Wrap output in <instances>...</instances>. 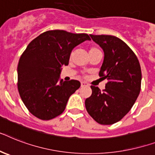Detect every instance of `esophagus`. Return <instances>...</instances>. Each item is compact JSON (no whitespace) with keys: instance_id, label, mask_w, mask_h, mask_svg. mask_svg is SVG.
Instances as JSON below:
<instances>
[{"instance_id":"obj_1","label":"esophagus","mask_w":155,"mask_h":155,"mask_svg":"<svg viewBox=\"0 0 155 155\" xmlns=\"http://www.w3.org/2000/svg\"><path fill=\"white\" fill-rule=\"evenodd\" d=\"M85 86H87V83H85V82H81V87H85Z\"/></svg>"}]
</instances>
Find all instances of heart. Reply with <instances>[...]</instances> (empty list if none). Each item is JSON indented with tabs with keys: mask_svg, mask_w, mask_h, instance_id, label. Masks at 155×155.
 <instances>
[{
	"mask_svg": "<svg viewBox=\"0 0 155 155\" xmlns=\"http://www.w3.org/2000/svg\"><path fill=\"white\" fill-rule=\"evenodd\" d=\"M97 48H95V47H91L90 49H89V52L90 51H95V50H97Z\"/></svg>",
	"mask_w": 155,
	"mask_h": 155,
	"instance_id": "1",
	"label": "heart"
}]
</instances>
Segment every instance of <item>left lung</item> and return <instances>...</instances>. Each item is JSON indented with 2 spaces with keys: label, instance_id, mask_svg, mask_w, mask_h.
<instances>
[{
  "label": "left lung",
  "instance_id": "8db88e82",
  "mask_svg": "<svg viewBox=\"0 0 155 155\" xmlns=\"http://www.w3.org/2000/svg\"><path fill=\"white\" fill-rule=\"evenodd\" d=\"M90 36L104 51L99 75L108 82L103 91L91 86L92 94L85 100V107L95 121L110 125L130 111L139 96L142 81L140 64L130 48L116 36Z\"/></svg>",
  "mask_w": 155,
  "mask_h": 155
}]
</instances>
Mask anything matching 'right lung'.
Returning <instances> with one entry per match:
<instances>
[{"label":"right lung","instance_id":"right-lung-1","mask_svg":"<svg viewBox=\"0 0 155 155\" xmlns=\"http://www.w3.org/2000/svg\"><path fill=\"white\" fill-rule=\"evenodd\" d=\"M91 38L86 33L49 30L32 40L21 55L17 67V88L29 112L50 120L64 112L69 97L80 81L60 80L63 66L68 65L71 50Z\"/></svg>","mask_w":155,"mask_h":155}]
</instances>
